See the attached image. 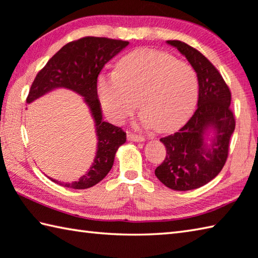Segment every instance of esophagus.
<instances>
[{"instance_id": "1", "label": "esophagus", "mask_w": 258, "mask_h": 258, "mask_svg": "<svg viewBox=\"0 0 258 258\" xmlns=\"http://www.w3.org/2000/svg\"><path fill=\"white\" fill-rule=\"evenodd\" d=\"M127 139L130 140V141H133V142H143L145 140L142 135H138V134H134L131 132L127 133Z\"/></svg>"}]
</instances>
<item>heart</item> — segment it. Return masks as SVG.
Returning a JSON list of instances; mask_svg holds the SVG:
<instances>
[{"label": "heart", "instance_id": "b5f03b06", "mask_svg": "<svg viewBox=\"0 0 258 258\" xmlns=\"http://www.w3.org/2000/svg\"><path fill=\"white\" fill-rule=\"evenodd\" d=\"M101 107L110 120L120 123L138 106L142 123L168 132L185 123L199 97V78L189 63L156 49L125 55L116 71L98 79Z\"/></svg>", "mask_w": 258, "mask_h": 258}]
</instances>
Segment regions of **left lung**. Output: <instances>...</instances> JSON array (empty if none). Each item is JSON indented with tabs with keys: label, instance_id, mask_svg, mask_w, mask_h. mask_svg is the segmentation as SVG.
<instances>
[{
	"label": "left lung",
	"instance_id": "1",
	"mask_svg": "<svg viewBox=\"0 0 258 258\" xmlns=\"http://www.w3.org/2000/svg\"><path fill=\"white\" fill-rule=\"evenodd\" d=\"M195 69L199 78L198 108L178 132L161 138L166 158L154 170L163 185L175 190H190L208 184L222 170L229 153L236 119L230 109L231 92L217 68L205 56L180 40H168ZM216 132L208 148L204 133Z\"/></svg>",
	"mask_w": 258,
	"mask_h": 258
}]
</instances>
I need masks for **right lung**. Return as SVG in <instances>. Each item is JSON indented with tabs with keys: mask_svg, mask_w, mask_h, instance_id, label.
<instances>
[{
	"mask_svg": "<svg viewBox=\"0 0 258 258\" xmlns=\"http://www.w3.org/2000/svg\"><path fill=\"white\" fill-rule=\"evenodd\" d=\"M128 44L105 37H83L63 46L37 73L28 93V104L55 88H67L84 97L96 125L97 153L90 169L73 182L64 184L50 178L56 184L74 189L95 186L110 171L117 149L126 142L123 130L102 120L97 81L105 64Z\"/></svg>",
	"mask_w": 258,
	"mask_h": 258,
	"instance_id": "add662e5",
	"label": "right lung"
}]
</instances>
